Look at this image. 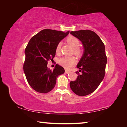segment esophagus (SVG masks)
Instances as JSON below:
<instances>
[{"label":"esophagus","instance_id":"obj_1","mask_svg":"<svg viewBox=\"0 0 127 127\" xmlns=\"http://www.w3.org/2000/svg\"><path fill=\"white\" fill-rule=\"evenodd\" d=\"M65 73H69V70H65Z\"/></svg>","mask_w":127,"mask_h":127}]
</instances>
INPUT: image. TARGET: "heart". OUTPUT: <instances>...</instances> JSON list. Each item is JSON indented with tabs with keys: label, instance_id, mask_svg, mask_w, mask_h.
<instances>
[{
	"label": "heart",
	"instance_id": "1",
	"mask_svg": "<svg viewBox=\"0 0 127 127\" xmlns=\"http://www.w3.org/2000/svg\"><path fill=\"white\" fill-rule=\"evenodd\" d=\"M66 41L70 46L74 48L73 52L76 55H79L81 54L80 49L78 46L80 45V41L78 38L74 36H70L66 38ZM62 42H59L57 44L55 49V52L57 54H59L61 51ZM59 63L62 66L66 69H70L76 63V59L73 57H64L59 59Z\"/></svg>",
	"mask_w": 127,
	"mask_h": 127
}]
</instances>
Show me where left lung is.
Here are the masks:
<instances>
[{
	"label": "left lung",
	"instance_id": "obj_1",
	"mask_svg": "<svg viewBox=\"0 0 127 127\" xmlns=\"http://www.w3.org/2000/svg\"><path fill=\"white\" fill-rule=\"evenodd\" d=\"M82 43L84 52L77 65L79 72L77 79L70 81V89L77 95L86 96L100 85L105 74L107 58L104 43L99 36L91 30L70 32ZM81 73L79 74V72Z\"/></svg>",
	"mask_w": 127,
	"mask_h": 127
}]
</instances>
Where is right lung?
<instances>
[{
    "instance_id": "obj_1",
    "label": "right lung",
    "mask_w": 127,
    "mask_h": 127,
    "mask_svg": "<svg viewBox=\"0 0 127 127\" xmlns=\"http://www.w3.org/2000/svg\"><path fill=\"white\" fill-rule=\"evenodd\" d=\"M69 32L45 29L33 36L28 43L25 50L23 71L29 84L36 92L46 94L51 91L58 76L65 72L58 64L53 70L49 69L47 64L55 57L57 44Z\"/></svg>"
}]
</instances>
